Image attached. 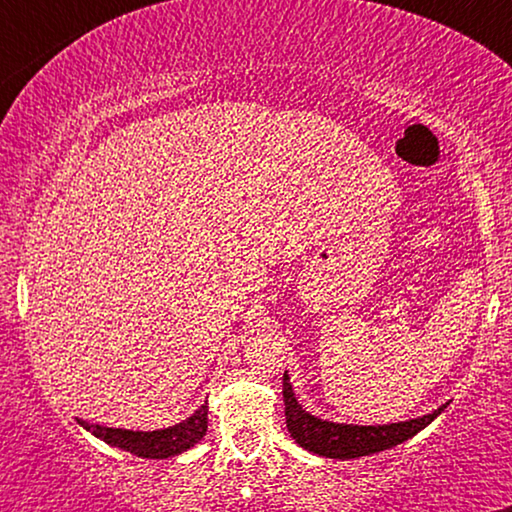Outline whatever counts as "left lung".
<instances>
[{
  "label": "left lung",
  "instance_id": "left-lung-1",
  "mask_svg": "<svg viewBox=\"0 0 512 512\" xmlns=\"http://www.w3.org/2000/svg\"><path fill=\"white\" fill-rule=\"evenodd\" d=\"M282 398H285V419L290 436L304 450L330 460H354L400 446L407 438L417 436L419 431L426 429V426L434 422L448 405L446 402V405H441L431 414H424V417L417 419H407V422L398 424L362 426L330 422V419H321L316 417V414L306 412L304 407L299 405L287 371L285 378H282Z\"/></svg>",
  "mask_w": 512,
  "mask_h": 512
}]
</instances>
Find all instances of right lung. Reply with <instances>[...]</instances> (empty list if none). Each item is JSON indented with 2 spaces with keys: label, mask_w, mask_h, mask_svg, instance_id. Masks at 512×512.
<instances>
[{
  "label": "right lung",
  "mask_w": 512,
  "mask_h": 512,
  "mask_svg": "<svg viewBox=\"0 0 512 512\" xmlns=\"http://www.w3.org/2000/svg\"><path fill=\"white\" fill-rule=\"evenodd\" d=\"M78 424L83 429L90 431L95 438L105 441L107 446L122 448L126 453L138 455V458L148 460H167L174 455H182L184 450L194 448L208 431V402L201 405L198 410L186 417L184 422L167 426V429H155V431H131V429H114V426H102V424H90L81 422Z\"/></svg>",
  "instance_id": "1"
}]
</instances>
